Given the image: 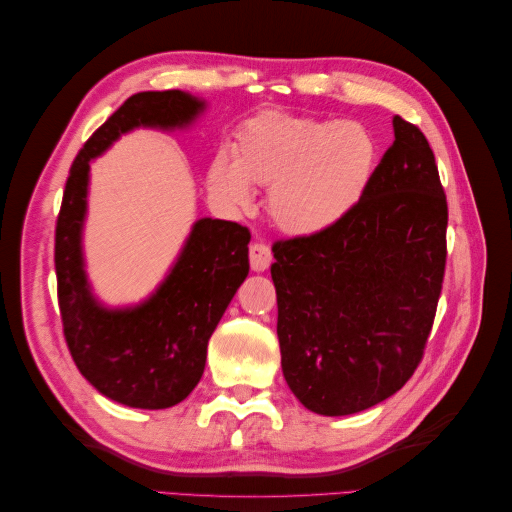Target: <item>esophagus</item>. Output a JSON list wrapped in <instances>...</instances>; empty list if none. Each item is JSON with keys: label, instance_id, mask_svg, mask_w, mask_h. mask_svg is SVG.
Instances as JSON below:
<instances>
[{"label": "esophagus", "instance_id": "obj_1", "mask_svg": "<svg viewBox=\"0 0 512 512\" xmlns=\"http://www.w3.org/2000/svg\"><path fill=\"white\" fill-rule=\"evenodd\" d=\"M271 260H273V256H271V250H269L267 243L256 241V243L250 245V265H252V271L260 273V271L269 269Z\"/></svg>", "mask_w": 512, "mask_h": 512}]
</instances>
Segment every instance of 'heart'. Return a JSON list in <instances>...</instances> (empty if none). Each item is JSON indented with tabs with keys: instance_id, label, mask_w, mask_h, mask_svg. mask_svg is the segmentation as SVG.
<instances>
[{
	"instance_id": "b5f03b06",
	"label": "heart",
	"mask_w": 512,
	"mask_h": 512,
	"mask_svg": "<svg viewBox=\"0 0 512 512\" xmlns=\"http://www.w3.org/2000/svg\"><path fill=\"white\" fill-rule=\"evenodd\" d=\"M378 153L363 123L267 111L243 123L235 156L220 151L207 181L211 194L230 207L250 205L252 183L271 185L273 220L292 235L312 237L359 205Z\"/></svg>"
}]
</instances>
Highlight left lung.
Listing matches in <instances>:
<instances>
[{
	"mask_svg": "<svg viewBox=\"0 0 512 512\" xmlns=\"http://www.w3.org/2000/svg\"><path fill=\"white\" fill-rule=\"evenodd\" d=\"M395 141L346 218L273 243L284 378L316 414L367 410L423 359L446 267L448 207L425 134L393 117Z\"/></svg>",
	"mask_w": 512,
	"mask_h": 512,
	"instance_id": "1",
	"label": "left lung"
}]
</instances>
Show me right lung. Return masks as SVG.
Masks as SVG:
<instances>
[{
	"label": "right lung",
	"instance_id": "add662e5",
	"mask_svg": "<svg viewBox=\"0 0 512 512\" xmlns=\"http://www.w3.org/2000/svg\"><path fill=\"white\" fill-rule=\"evenodd\" d=\"M203 108V100L179 89L130 96L74 158L61 198L55 273L66 344L87 382L130 408H170L194 391L209 339L250 271L252 235L237 222L198 220L175 267L145 303L106 309L89 290L81 252L89 160L138 126L183 128Z\"/></svg>",
	"mask_w": 512,
	"mask_h": 512
}]
</instances>
